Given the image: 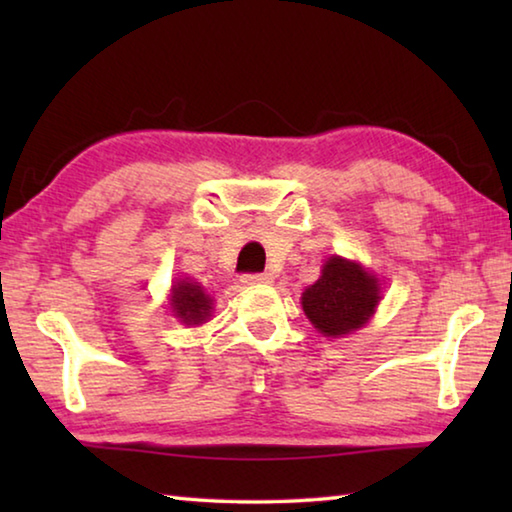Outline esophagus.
I'll list each match as a JSON object with an SVG mask.
<instances>
[{"label": "esophagus", "mask_w": 512, "mask_h": 512, "mask_svg": "<svg viewBox=\"0 0 512 512\" xmlns=\"http://www.w3.org/2000/svg\"><path fill=\"white\" fill-rule=\"evenodd\" d=\"M241 282L248 284V287H255V284H271L273 275L271 273H246L241 277Z\"/></svg>", "instance_id": "obj_1"}]
</instances>
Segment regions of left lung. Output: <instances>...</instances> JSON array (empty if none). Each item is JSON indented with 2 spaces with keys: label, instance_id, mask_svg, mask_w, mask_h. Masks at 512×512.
<instances>
[{
  "label": "left lung",
  "instance_id": "1",
  "mask_svg": "<svg viewBox=\"0 0 512 512\" xmlns=\"http://www.w3.org/2000/svg\"><path fill=\"white\" fill-rule=\"evenodd\" d=\"M377 302V277L341 257L327 259L320 280L302 293V309L325 336H343L363 327Z\"/></svg>",
  "mask_w": 512,
  "mask_h": 512
}]
</instances>
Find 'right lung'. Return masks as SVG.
Wrapping results in <instances>:
<instances>
[{
  "label": "right lung",
  "instance_id": "right-lung-1",
  "mask_svg": "<svg viewBox=\"0 0 512 512\" xmlns=\"http://www.w3.org/2000/svg\"><path fill=\"white\" fill-rule=\"evenodd\" d=\"M173 311H176L178 318H183V323L187 325H201L205 323V318L210 316L212 309V300L203 287L192 282H178L173 287Z\"/></svg>",
  "mask_w": 512,
  "mask_h": 512
}]
</instances>
